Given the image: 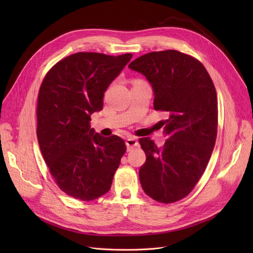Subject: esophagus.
<instances>
[{
  "label": "esophagus",
  "mask_w": 253,
  "mask_h": 253,
  "mask_svg": "<svg viewBox=\"0 0 253 253\" xmlns=\"http://www.w3.org/2000/svg\"><path fill=\"white\" fill-rule=\"evenodd\" d=\"M137 140L134 137H130L128 139H126V145H127V150L130 151L132 148H134L137 145Z\"/></svg>",
  "instance_id": "obj_1"
}]
</instances>
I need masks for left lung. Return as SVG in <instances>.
<instances>
[{"label":"left lung","mask_w":253,"mask_h":253,"mask_svg":"<svg viewBox=\"0 0 253 253\" xmlns=\"http://www.w3.org/2000/svg\"><path fill=\"white\" fill-rule=\"evenodd\" d=\"M129 68L148 79L154 109L168 118L159 122L168 137L158 148L149 137L139 139L147 160L139 169L142 190L169 204L187 197L202 176L217 135V96L205 66L176 50L150 52Z\"/></svg>","instance_id":"left-lung-1"}]
</instances>
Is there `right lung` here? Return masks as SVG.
Returning <instances> with one entry per match:
<instances>
[{"instance_id": "add662e5", "label": "right lung", "mask_w": 253, "mask_h": 253, "mask_svg": "<svg viewBox=\"0 0 253 253\" xmlns=\"http://www.w3.org/2000/svg\"><path fill=\"white\" fill-rule=\"evenodd\" d=\"M132 57L78 52L53 65L39 90L37 136L58 188L92 201L106 194L126 152L117 135L100 136L91 115L103 106L105 90Z\"/></svg>"}]
</instances>
